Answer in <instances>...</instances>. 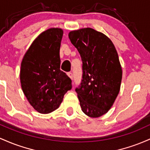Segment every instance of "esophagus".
<instances>
[{
	"label": "esophagus",
	"mask_w": 150,
	"mask_h": 150,
	"mask_svg": "<svg viewBox=\"0 0 150 150\" xmlns=\"http://www.w3.org/2000/svg\"><path fill=\"white\" fill-rule=\"evenodd\" d=\"M67 75L69 76V77L71 79H73L74 76H73V74H72L71 72H69V73H67Z\"/></svg>",
	"instance_id": "34e87169"
}]
</instances>
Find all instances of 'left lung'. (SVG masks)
<instances>
[{
	"mask_svg": "<svg viewBox=\"0 0 150 150\" xmlns=\"http://www.w3.org/2000/svg\"><path fill=\"white\" fill-rule=\"evenodd\" d=\"M69 38L83 62L81 83L76 88L82 111L100 117L120 91L122 71L116 49L106 35L90 28L71 31Z\"/></svg>",
	"mask_w": 150,
	"mask_h": 150,
	"instance_id": "obj_1",
	"label": "left lung"
}]
</instances>
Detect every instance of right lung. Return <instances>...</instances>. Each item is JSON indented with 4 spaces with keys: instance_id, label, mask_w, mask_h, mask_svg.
<instances>
[{
    "instance_id": "1",
    "label": "right lung",
    "mask_w": 150,
    "mask_h": 150,
    "mask_svg": "<svg viewBox=\"0 0 150 150\" xmlns=\"http://www.w3.org/2000/svg\"><path fill=\"white\" fill-rule=\"evenodd\" d=\"M61 28H50L33 42L21 62L23 91L35 110L42 114L59 107L64 94L71 89V80L60 70Z\"/></svg>"
}]
</instances>
